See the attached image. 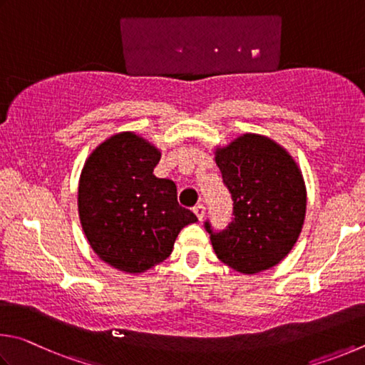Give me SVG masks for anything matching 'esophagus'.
Wrapping results in <instances>:
<instances>
[{"instance_id":"obj_1","label":"esophagus","mask_w":365,"mask_h":365,"mask_svg":"<svg viewBox=\"0 0 365 365\" xmlns=\"http://www.w3.org/2000/svg\"><path fill=\"white\" fill-rule=\"evenodd\" d=\"M192 210H194V213H195L197 218H199V220L202 221L203 216H205V207H203L202 203H199V205H195Z\"/></svg>"}]
</instances>
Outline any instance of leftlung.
<instances>
[{"mask_svg": "<svg viewBox=\"0 0 365 365\" xmlns=\"http://www.w3.org/2000/svg\"><path fill=\"white\" fill-rule=\"evenodd\" d=\"M215 153L234 202L226 229L213 231L205 221L216 257L242 274L269 269L289 255L302 232V171L289 152L259 134H244Z\"/></svg>", "mask_w": 365, "mask_h": 365, "instance_id": "obj_1", "label": "left lung"}]
</instances>
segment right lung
I'll use <instances>...</instances> for the list:
<instances>
[{
    "label": "right lung",
    "instance_id": "obj_1",
    "mask_svg": "<svg viewBox=\"0 0 365 365\" xmlns=\"http://www.w3.org/2000/svg\"><path fill=\"white\" fill-rule=\"evenodd\" d=\"M160 150L134 133L96 147L83 166L78 213L89 245L115 269L138 274L162 263L184 226L197 221L178 203L176 184L153 175Z\"/></svg>",
    "mask_w": 365,
    "mask_h": 365
}]
</instances>
